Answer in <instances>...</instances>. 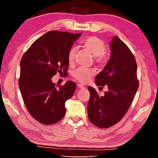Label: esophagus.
<instances>
[{
  "mask_svg": "<svg viewBox=\"0 0 158 158\" xmlns=\"http://www.w3.org/2000/svg\"><path fill=\"white\" fill-rule=\"evenodd\" d=\"M78 87L79 88V89H85V86H84V85H81V84H78Z\"/></svg>",
  "mask_w": 158,
  "mask_h": 158,
  "instance_id": "esophagus-1",
  "label": "esophagus"
}]
</instances>
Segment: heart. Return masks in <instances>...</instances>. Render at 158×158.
<instances>
[{
	"mask_svg": "<svg viewBox=\"0 0 158 158\" xmlns=\"http://www.w3.org/2000/svg\"><path fill=\"white\" fill-rule=\"evenodd\" d=\"M82 46L94 56V61L99 65H105L108 60V53L106 52V45L105 42L100 37L89 36L81 42ZM77 49L72 47L68 53V62L69 65L73 66L75 63ZM95 74V70L93 69L78 68L73 73L74 79L81 83H85L92 78Z\"/></svg>",
	"mask_w": 158,
	"mask_h": 158,
	"instance_id": "b5f03b06",
	"label": "heart"
}]
</instances>
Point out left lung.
Masks as SVG:
<instances>
[{"instance_id":"8db88e82","label":"left lung","mask_w":158,"mask_h":158,"mask_svg":"<svg viewBox=\"0 0 158 158\" xmlns=\"http://www.w3.org/2000/svg\"><path fill=\"white\" fill-rule=\"evenodd\" d=\"M137 69V62L129 47L114 36L110 59L95 79L98 86L108 85L109 91L100 97L94 88L88 87L90 94L88 116L91 123L107 128L124 117L139 87Z\"/></svg>"}]
</instances>
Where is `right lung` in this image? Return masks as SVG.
Returning <instances> with one entry per match:
<instances>
[{
	"label": "right lung",
	"instance_id": "obj_1",
	"mask_svg": "<svg viewBox=\"0 0 158 158\" xmlns=\"http://www.w3.org/2000/svg\"><path fill=\"white\" fill-rule=\"evenodd\" d=\"M81 35L49 31L36 40L21 58L19 79L21 96L29 114L42 124L60 121L65 114L66 100L75 91L74 82L56 85L52 78L57 73H67L68 53Z\"/></svg>",
	"mask_w": 158,
	"mask_h": 158
}]
</instances>
